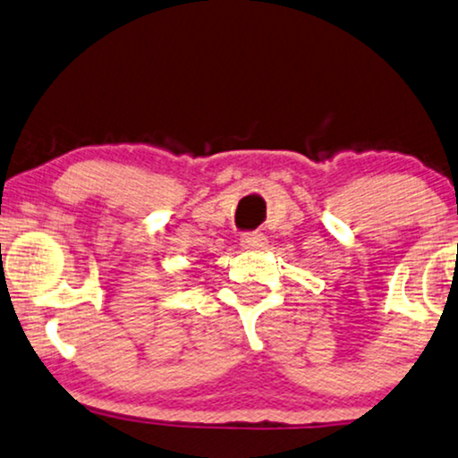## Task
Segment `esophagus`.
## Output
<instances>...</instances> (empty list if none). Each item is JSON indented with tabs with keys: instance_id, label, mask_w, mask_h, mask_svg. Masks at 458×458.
<instances>
[{
	"instance_id": "1",
	"label": "esophagus",
	"mask_w": 458,
	"mask_h": 458,
	"mask_svg": "<svg viewBox=\"0 0 458 458\" xmlns=\"http://www.w3.org/2000/svg\"><path fill=\"white\" fill-rule=\"evenodd\" d=\"M241 245L242 249H247V251H259V249H264L267 245V239L261 233H249L242 234Z\"/></svg>"
}]
</instances>
